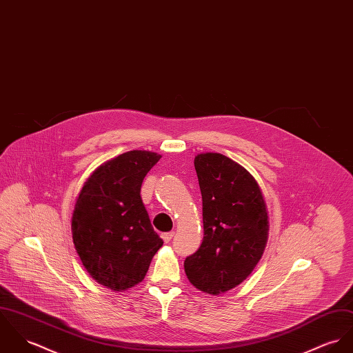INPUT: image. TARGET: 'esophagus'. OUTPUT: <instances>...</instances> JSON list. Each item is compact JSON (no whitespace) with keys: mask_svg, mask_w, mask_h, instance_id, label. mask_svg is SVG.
Masks as SVG:
<instances>
[{"mask_svg":"<svg viewBox=\"0 0 353 353\" xmlns=\"http://www.w3.org/2000/svg\"><path fill=\"white\" fill-rule=\"evenodd\" d=\"M173 235H174V233L173 232H169V233H163V234H161V236H162V239H163V242H169L172 238H173Z\"/></svg>","mask_w":353,"mask_h":353,"instance_id":"1","label":"esophagus"}]
</instances>
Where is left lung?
<instances>
[{
	"mask_svg": "<svg viewBox=\"0 0 353 353\" xmlns=\"http://www.w3.org/2000/svg\"><path fill=\"white\" fill-rule=\"evenodd\" d=\"M194 162L204 236L184 270L197 290L219 295L239 285L260 261L268 241V211L256 179L233 159L201 153Z\"/></svg>",
	"mask_w": 353,
	"mask_h": 353,
	"instance_id": "1",
	"label": "left lung"
}]
</instances>
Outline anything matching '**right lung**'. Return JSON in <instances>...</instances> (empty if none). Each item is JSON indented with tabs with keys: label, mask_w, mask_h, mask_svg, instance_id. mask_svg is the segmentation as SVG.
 Returning a JSON list of instances; mask_svg holds the SVG:
<instances>
[{
	"label": "right lung",
	"mask_w": 353,
	"mask_h": 353,
	"mask_svg": "<svg viewBox=\"0 0 353 353\" xmlns=\"http://www.w3.org/2000/svg\"><path fill=\"white\" fill-rule=\"evenodd\" d=\"M159 158L132 150L105 161L90 173L76 200L72 234L82 265L115 292L145 279L163 243L141 197L142 181Z\"/></svg>",
	"instance_id": "add662e5"
}]
</instances>
